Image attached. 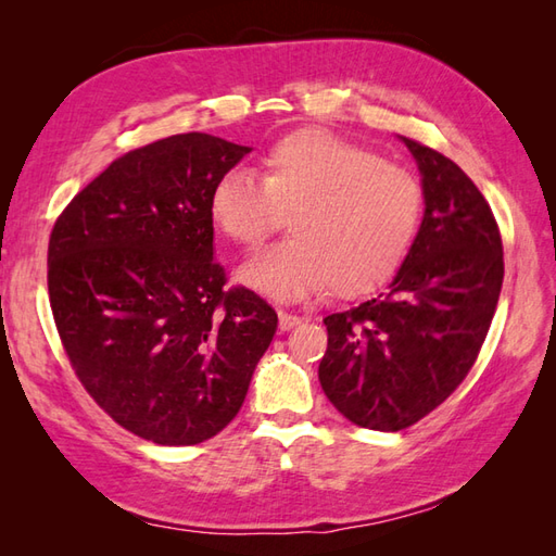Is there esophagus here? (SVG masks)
Returning a JSON list of instances; mask_svg holds the SVG:
<instances>
[{"label":"esophagus","instance_id":"1","mask_svg":"<svg viewBox=\"0 0 556 556\" xmlns=\"http://www.w3.org/2000/svg\"><path fill=\"white\" fill-rule=\"evenodd\" d=\"M301 325V317L299 315H291L287 311H279V329L281 332H289V329L299 327Z\"/></svg>","mask_w":556,"mask_h":556}]
</instances>
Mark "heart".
Returning <instances> with one entry per match:
<instances>
[{
    "instance_id": "1",
    "label": "heart",
    "mask_w": 556,
    "mask_h": 556,
    "mask_svg": "<svg viewBox=\"0 0 556 556\" xmlns=\"http://www.w3.org/2000/svg\"><path fill=\"white\" fill-rule=\"evenodd\" d=\"M277 210H291V239L243 263L239 285L281 303L311 299L329 285L337 296H361L406 257L420 227L422 191L375 152L323 128H301L265 152L263 181L231 169L207 198L215 229L243 248L265 239Z\"/></svg>"
}]
</instances>
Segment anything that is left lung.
Returning <instances> with one entry per match:
<instances>
[{"mask_svg": "<svg viewBox=\"0 0 556 556\" xmlns=\"http://www.w3.org/2000/svg\"><path fill=\"white\" fill-rule=\"evenodd\" d=\"M418 164L425 215L384 293L325 317L320 384L368 430L396 432L464 382L497 311L504 255L488 200L456 162L404 138Z\"/></svg>", "mask_w": 556, "mask_h": 556, "instance_id": "1", "label": "left lung"}]
</instances>
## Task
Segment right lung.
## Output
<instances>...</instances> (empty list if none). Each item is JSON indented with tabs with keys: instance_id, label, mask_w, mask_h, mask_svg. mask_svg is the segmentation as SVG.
I'll return each mask as SVG.
<instances>
[{
	"instance_id": "obj_1",
	"label": "right lung",
	"mask_w": 556,
	"mask_h": 556,
	"mask_svg": "<svg viewBox=\"0 0 556 556\" xmlns=\"http://www.w3.org/2000/svg\"><path fill=\"white\" fill-rule=\"evenodd\" d=\"M248 152L210 134L126 152L50 236V305L78 380L155 444H200L227 428L277 332L257 293L224 289L212 245L210 191Z\"/></svg>"
}]
</instances>
